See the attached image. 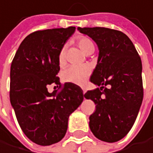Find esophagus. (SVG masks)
<instances>
[{
    "mask_svg": "<svg viewBox=\"0 0 153 153\" xmlns=\"http://www.w3.org/2000/svg\"><path fill=\"white\" fill-rule=\"evenodd\" d=\"M81 88H82V90H83V93H84V94H85V92H86V89H85V87H83V86H82V87H81Z\"/></svg>",
    "mask_w": 153,
    "mask_h": 153,
    "instance_id": "34e87169",
    "label": "esophagus"
}]
</instances>
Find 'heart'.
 Here are the masks:
<instances>
[{"label": "heart", "mask_w": 153, "mask_h": 153, "mask_svg": "<svg viewBox=\"0 0 153 153\" xmlns=\"http://www.w3.org/2000/svg\"><path fill=\"white\" fill-rule=\"evenodd\" d=\"M76 44L80 49L88 54L92 50H94V43L90 39L85 36H80L76 39ZM59 63L60 66H64L66 63V49L62 48L59 54ZM91 74V68L87 65L82 66H70L62 72V79L68 83H74L81 85Z\"/></svg>", "instance_id": "heart-1"}]
</instances>
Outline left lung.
<instances>
[{
    "label": "left lung",
    "mask_w": 153,
    "mask_h": 153,
    "mask_svg": "<svg viewBox=\"0 0 153 153\" xmlns=\"http://www.w3.org/2000/svg\"><path fill=\"white\" fill-rule=\"evenodd\" d=\"M98 46L99 56L90 81L101 86L85 94L95 104L89 127L97 139L114 143L131 129L143 98L142 60L122 31L103 27L77 28ZM108 84L109 88L105 87Z\"/></svg>",
    "instance_id": "1"
}]
</instances>
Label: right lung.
<instances>
[{
	"label": "right lung",
	"instance_id": "add662e5",
	"mask_svg": "<svg viewBox=\"0 0 153 153\" xmlns=\"http://www.w3.org/2000/svg\"><path fill=\"white\" fill-rule=\"evenodd\" d=\"M75 30L68 27L35 31L21 43L11 62L10 104L24 134L39 145L63 139L69 115L85 97L77 85L62 86L58 76L59 51ZM51 83L60 90L49 93Z\"/></svg>",
	"mask_w": 153,
	"mask_h": 153
}]
</instances>
